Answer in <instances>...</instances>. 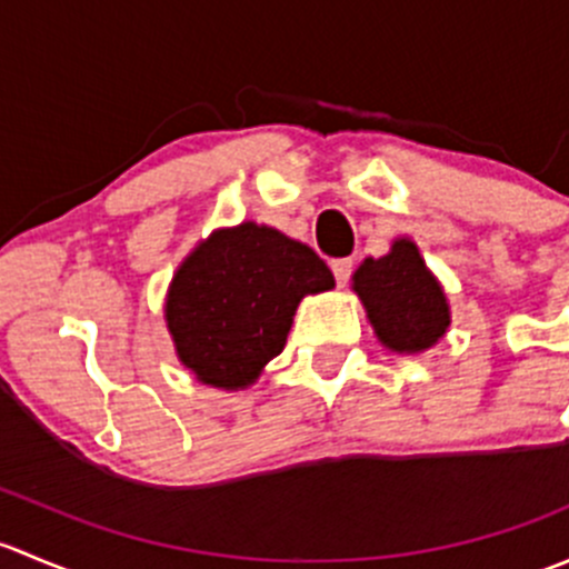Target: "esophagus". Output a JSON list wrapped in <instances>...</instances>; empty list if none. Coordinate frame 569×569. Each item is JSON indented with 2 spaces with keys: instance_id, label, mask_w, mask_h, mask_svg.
<instances>
[{
  "instance_id": "obj_1",
  "label": "esophagus",
  "mask_w": 569,
  "mask_h": 569,
  "mask_svg": "<svg viewBox=\"0 0 569 569\" xmlns=\"http://www.w3.org/2000/svg\"><path fill=\"white\" fill-rule=\"evenodd\" d=\"M352 258H336V261H330V269L332 274H336V283L338 286H347L349 274H352Z\"/></svg>"
}]
</instances>
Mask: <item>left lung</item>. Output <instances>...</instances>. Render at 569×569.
I'll return each instance as SVG.
<instances>
[{"label": "left lung", "instance_id": "left-lung-1", "mask_svg": "<svg viewBox=\"0 0 569 569\" xmlns=\"http://www.w3.org/2000/svg\"><path fill=\"white\" fill-rule=\"evenodd\" d=\"M352 280L377 336L393 352L429 349L449 327L443 289L407 239L377 261L366 258Z\"/></svg>", "mask_w": 569, "mask_h": 569}]
</instances>
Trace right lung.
I'll return each mask as SVG.
<instances>
[{
    "mask_svg": "<svg viewBox=\"0 0 569 569\" xmlns=\"http://www.w3.org/2000/svg\"><path fill=\"white\" fill-rule=\"evenodd\" d=\"M332 286L308 244L244 222L217 231L181 263L164 317L181 363L206 386L233 391L280 355L302 297Z\"/></svg>",
    "mask_w": 569,
    "mask_h": 569,
    "instance_id": "add662e5",
    "label": "right lung"
}]
</instances>
